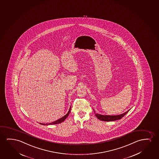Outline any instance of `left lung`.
Listing matches in <instances>:
<instances>
[{"mask_svg": "<svg viewBox=\"0 0 159 159\" xmlns=\"http://www.w3.org/2000/svg\"><path fill=\"white\" fill-rule=\"evenodd\" d=\"M130 110H128V111L124 113L123 114H119L117 116H107V115H102V114L96 113L94 111V113L95 114L96 117L100 120L105 121H111L116 120H119L122 118L123 116H124L126 114H127Z\"/></svg>", "mask_w": 159, "mask_h": 159, "instance_id": "1", "label": "left lung"}]
</instances>
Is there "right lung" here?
Returning a JSON list of instances; mask_svg holds the SVG:
<instances>
[{
	"instance_id": "right-lung-1",
	"label": "right lung",
	"mask_w": 159,
	"mask_h": 159,
	"mask_svg": "<svg viewBox=\"0 0 159 159\" xmlns=\"http://www.w3.org/2000/svg\"><path fill=\"white\" fill-rule=\"evenodd\" d=\"M71 106H70V107L69 110V111L67 112V113L66 114H65L64 116H63L62 118H61L59 119L58 120H57L55 121H54V122H52V123H48V124H43V123H40V124H42V125H53V124H59V123H62L63 121L65 120V119H66L68 116H69V114H70V112L71 111Z\"/></svg>"
}]
</instances>
